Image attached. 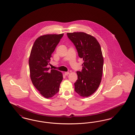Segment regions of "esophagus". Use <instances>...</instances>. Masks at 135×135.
Wrapping results in <instances>:
<instances>
[{
    "label": "esophagus",
    "instance_id": "34e87169",
    "mask_svg": "<svg viewBox=\"0 0 135 135\" xmlns=\"http://www.w3.org/2000/svg\"><path fill=\"white\" fill-rule=\"evenodd\" d=\"M69 74V72H65V75L66 76L68 75Z\"/></svg>",
    "mask_w": 135,
    "mask_h": 135
}]
</instances>
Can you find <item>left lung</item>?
I'll return each mask as SVG.
<instances>
[{
  "mask_svg": "<svg viewBox=\"0 0 135 135\" xmlns=\"http://www.w3.org/2000/svg\"><path fill=\"white\" fill-rule=\"evenodd\" d=\"M67 35L84 61L82 71L76 72L78 79L74 83L75 90L82 97H88L97 91L102 79L103 58L100 46L96 38L85 32Z\"/></svg>",
  "mask_w": 135,
  "mask_h": 135,
  "instance_id": "1",
  "label": "left lung"
}]
</instances>
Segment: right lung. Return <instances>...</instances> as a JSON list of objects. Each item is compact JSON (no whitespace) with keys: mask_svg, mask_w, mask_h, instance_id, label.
<instances>
[{"mask_svg":"<svg viewBox=\"0 0 135 135\" xmlns=\"http://www.w3.org/2000/svg\"><path fill=\"white\" fill-rule=\"evenodd\" d=\"M64 33L47 34L39 37L32 46L28 60L30 77L33 86L46 98L54 97L59 90L62 73L49 71L51 55Z\"/></svg>","mask_w":135,"mask_h":135,"instance_id":"1","label":"right lung"}]
</instances>
